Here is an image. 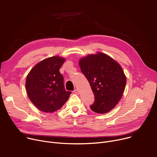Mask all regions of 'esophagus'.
Instances as JSON below:
<instances>
[{"mask_svg": "<svg viewBox=\"0 0 157 157\" xmlns=\"http://www.w3.org/2000/svg\"><path fill=\"white\" fill-rule=\"evenodd\" d=\"M74 92L75 93V94H79V90H78V89H77V88H76L75 90H74Z\"/></svg>", "mask_w": 157, "mask_h": 157, "instance_id": "34e87169", "label": "esophagus"}]
</instances>
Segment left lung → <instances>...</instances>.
Returning <instances> with one entry per match:
<instances>
[{"label":"left lung","instance_id":"left-lung-1","mask_svg":"<svg viewBox=\"0 0 157 157\" xmlns=\"http://www.w3.org/2000/svg\"><path fill=\"white\" fill-rule=\"evenodd\" d=\"M79 65L95 97L90 109L99 114L112 110L120 101L126 85V77L120 65L102 53L82 58Z\"/></svg>","mask_w":157,"mask_h":157}]
</instances>
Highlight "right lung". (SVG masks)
Returning <instances> with one entry per match:
<instances>
[{
    "mask_svg": "<svg viewBox=\"0 0 157 157\" xmlns=\"http://www.w3.org/2000/svg\"><path fill=\"white\" fill-rule=\"evenodd\" d=\"M60 56L48 58L36 64L27 75L25 88L31 102L39 110L53 113L68 100L60 68L65 62Z\"/></svg>",
    "mask_w": 157,
    "mask_h": 157,
    "instance_id": "obj_1",
    "label": "right lung"
}]
</instances>
